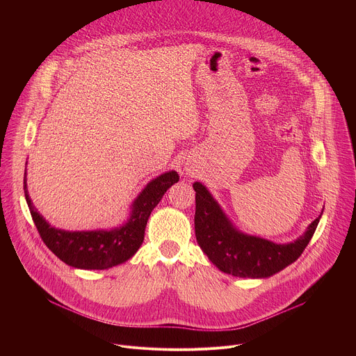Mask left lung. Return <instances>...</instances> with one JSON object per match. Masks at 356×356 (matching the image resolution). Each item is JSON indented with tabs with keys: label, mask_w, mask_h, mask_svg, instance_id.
Wrapping results in <instances>:
<instances>
[{
	"label": "left lung",
	"mask_w": 356,
	"mask_h": 356,
	"mask_svg": "<svg viewBox=\"0 0 356 356\" xmlns=\"http://www.w3.org/2000/svg\"><path fill=\"white\" fill-rule=\"evenodd\" d=\"M193 188L197 242L213 265L235 277L266 279L296 262L313 238L321 218L320 214L306 232L293 242L276 243L238 229L202 183L194 181Z\"/></svg>",
	"instance_id": "obj_1"
}]
</instances>
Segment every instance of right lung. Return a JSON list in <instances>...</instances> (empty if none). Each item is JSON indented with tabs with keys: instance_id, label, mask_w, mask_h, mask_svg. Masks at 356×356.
I'll return each instance as SVG.
<instances>
[{
	"instance_id": "obj_1",
	"label": "right lung",
	"mask_w": 356,
	"mask_h": 356,
	"mask_svg": "<svg viewBox=\"0 0 356 356\" xmlns=\"http://www.w3.org/2000/svg\"><path fill=\"white\" fill-rule=\"evenodd\" d=\"M179 181L175 170L162 173L150 180L132 201L127 221L110 229L66 231L50 225L38 213L28 194L26 170L24 191L32 220L42 241L66 265L76 269L104 270L121 265L132 258L143 242L147 218L162 200L163 194Z\"/></svg>"
}]
</instances>
